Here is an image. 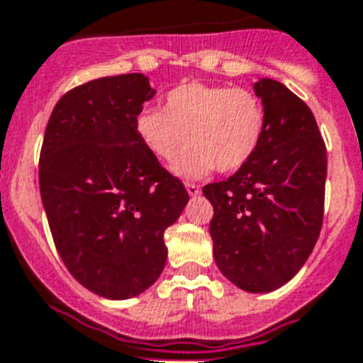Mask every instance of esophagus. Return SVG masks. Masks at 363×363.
<instances>
[{
  "label": "esophagus",
  "mask_w": 363,
  "mask_h": 363,
  "mask_svg": "<svg viewBox=\"0 0 363 363\" xmlns=\"http://www.w3.org/2000/svg\"><path fill=\"white\" fill-rule=\"evenodd\" d=\"M186 191L190 194V197H197V195L201 194V186L191 184V182H188V184H186Z\"/></svg>",
  "instance_id": "1"
}]
</instances>
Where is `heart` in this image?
<instances>
[{
    "label": "heart",
    "mask_w": 363,
    "mask_h": 363,
    "mask_svg": "<svg viewBox=\"0 0 363 363\" xmlns=\"http://www.w3.org/2000/svg\"><path fill=\"white\" fill-rule=\"evenodd\" d=\"M264 107L245 87L186 82L164 96L162 111L146 107L135 116V133L159 160H173V173L182 179H203L219 169H241L263 143Z\"/></svg>",
    "instance_id": "b5f03b06"
}]
</instances>
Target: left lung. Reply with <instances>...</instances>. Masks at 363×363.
<instances>
[{
    "mask_svg": "<svg viewBox=\"0 0 363 363\" xmlns=\"http://www.w3.org/2000/svg\"><path fill=\"white\" fill-rule=\"evenodd\" d=\"M267 116L256 155L203 194L213 206V259L247 292H272L308 259L323 220L327 150L307 104L281 82L259 78Z\"/></svg>",
    "mask_w": 363,
    "mask_h": 363,
    "instance_id": "obj_1",
    "label": "left lung"
}]
</instances>
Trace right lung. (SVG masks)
Listing matches in <instances>:
<instances>
[{
  "instance_id": "1",
  "label": "right lung",
  "mask_w": 363,
  "mask_h": 363,
  "mask_svg": "<svg viewBox=\"0 0 363 363\" xmlns=\"http://www.w3.org/2000/svg\"><path fill=\"white\" fill-rule=\"evenodd\" d=\"M155 96L140 72L91 80L50 113L40 155V194L56 250L87 291L143 294L159 279L172 226L190 197L135 133Z\"/></svg>"
}]
</instances>
